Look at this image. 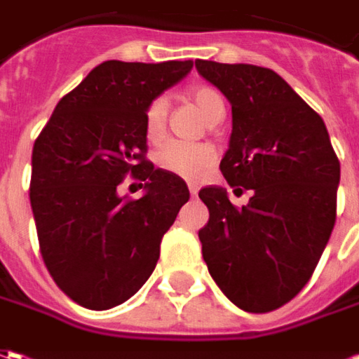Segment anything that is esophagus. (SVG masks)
Wrapping results in <instances>:
<instances>
[{"mask_svg":"<svg viewBox=\"0 0 359 359\" xmlns=\"http://www.w3.org/2000/svg\"><path fill=\"white\" fill-rule=\"evenodd\" d=\"M187 189H189V194H191V196H198V191H200L198 184H187Z\"/></svg>","mask_w":359,"mask_h":359,"instance_id":"obj_1","label":"esophagus"}]
</instances>
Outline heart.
<instances>
[{
    "label": "heart",
    "instance_id": "b5f03b06",
    "mask_svg": "<svg viewBox=\"0 0 359 359\" xmlns=\"http://www.w3.org/2000/svg\"><path fill=\"white\" fill-rule=\"evenodd\" d=\"M187 97L200 107V111L208 121L217 123L226 116L224 97L208 86H198L187 91ZM168 119V102L163 97H156L147 105L145 111V135L149 142H158L165 131ZM215 154L205 144H186V142H168L158 151V165L165 172L180 175L184 180H200L214 163Z\"/></svg>",
    "mask_w": 359,
    "mask_h": 359
}]
</instances>
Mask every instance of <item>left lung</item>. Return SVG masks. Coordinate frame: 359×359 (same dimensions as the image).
<instances>
[{
	"label": "left lung",
	"mask_w": 359,
	"mask_h": 359,
	"mask_svg": "<svg viewBox=\"0 0 359 359\" xmlns=\"http://www.w3.org/2000/svg\"><path fill=\"white\" fill-rule=\"evenodd\" d=\"M201 77L231 104V135L219 170L236 189H200L210 210L200 229L203 262L238 308H282L310 282L336 224L339 161L324 119L285 79L250 63L196 60ZM241 191V189H240Z\"/></svg>",
	"instance_id": "left-lung-1"
}]
</instances>
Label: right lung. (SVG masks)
Returning <instances> with one entry per match:
<instances>
[{
	"instance_id": "add662e5",
	"label": "right lung",
	"mask_w": 359,
	"mask_h": 359,
	"mask_svg": "<svg viewBox=\"0 0 359 359\" xmlns=\"http://www.w3.org/2000/svg\"><path fill=\"white\" fill-rule=\"evenodd\" d=\"M194 62H109L63 95L32 154L29 201L53 282L90 310L130 299L151 276L159 243L189 200L180 175L145 159V111ZM128 172L140 201L119 196Z\"/></svg>"
}]
</instances>
